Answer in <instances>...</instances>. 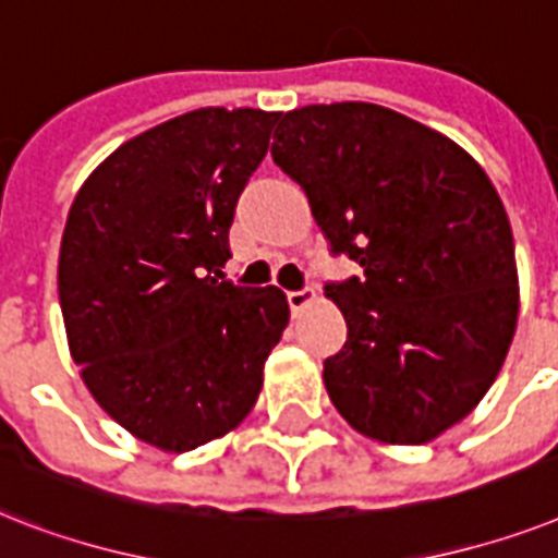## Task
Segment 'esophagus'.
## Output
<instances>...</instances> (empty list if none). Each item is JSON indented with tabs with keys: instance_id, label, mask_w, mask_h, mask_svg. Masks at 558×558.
<instances>
[{
	"instance_id": "1",
	"label": "esophagus",
	"mask_w": 558,
	"mask_h": 558,
	"mask_svg": "<svg viewBox=\"0 0 558 558\" xmlns=\"http://www.w3.org/2000/svg\"><path fill=\"white\" fill-rule=\"evenodd\" d=\"M287 301H289V310L301 312L306 303L315 301V292H312V289H294V292H287Z\"/></svg>"
}]
</instances>
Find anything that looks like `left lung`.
<instances>
[{
  "label": "left lung",
  "instance_id": "1",
  "mask_svg": "<svg viewBox=\"0 0 558 558\" xmlns=\"http://www.w3.org/2000/svg\"><path fill=\"white\" fill-rule=\"evenodd\" d=\"M275 137L329 252L361 266L326 283L347 318L324 361L335 410L369 438L433 441L482 401L515 332L513 232L490 177L373 102L294 108Z\"/></svg>",
  "mask_w": 558,
  "mask_h": 558
}]
</instances>
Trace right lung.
<instances>
[{
  "label": "right lung",
  "instance_id": "right-lung-1",
  "mask_svg": "<svg viewBox=\"0 0 558 558\" xmlns=\"http://www.w3.org/2000/svg\"><path fill=\"white\" fill-rule=\"evenodd\" d=\"M278 111L197 108L117 148L76 194L59 248L71 355L140 441L189 452L255 407L287 294L234 287V208Z\"/></svg>",
  "mask_w": 558,
  "mask_h": 558
}]
</instances>
